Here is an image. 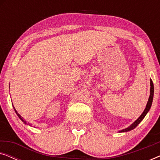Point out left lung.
Returning <instances> with one entry per match:
<instances>
[{"mask_svg": "<svg viewBox=\"0 0 160 160\" xmlns=\"http://www.w3.org/2000/svg\"><path fill=\"white\" fill-rule=\"evenodd\" d=\"M150 85H151L150 96H149V98H148V101L147 102V104H146L145 110H144L143 113H142V114L140 116V117L138 118V119L136 121H135L134 122H133V123L131 124L130 127H128V128L124 129V130H121V131H120V132H128V131H130V130H133V129L136 128V127L138 126V124L140 122H141L142 120L143 119V118L145 117V116L146 115V113L148 112V111H149L151 106H152L153 97H154V84H153V82H152V79L150 80Z\"/></svg>", "mask_w": 160, "mask_h": 160, "instance_id": "8db88e82", "label": "left lung"}]
</instances>
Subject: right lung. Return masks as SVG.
Listing matches in <instances>:
<instances>
[{"label":"right lung","mask_w":160,"mask_h":160,"mask_svg":"<svg viewBox=\"0 0 160 160\" xmlns=\"http://www.w3.org/2000/svg\"><path fill=\"white\" fill-rule=\"evenodd\" d=\"M14 109L15 112H16V113H17V116H18V117H19V119H20L22 120V122H24V123H25V124H27V122H26V121H25V120H23V118H22V117H21V116H20V115H19L18 113H17V111H16V109H15V108H14ZM28 124H29V123H28Z\"/></svg>","instance_id":"add662e5"}]
</instances>
